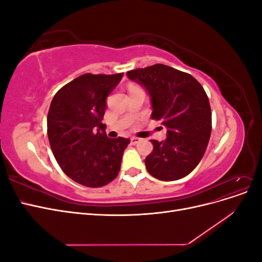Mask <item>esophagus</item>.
<instances>
[{
  "instance_id": "esophagus-1",
  "label": "esophagus",
  "mask_w": 262,
  "mask_h": 262,
  "mask_svg": "<svg viewBox=\"0 0 262 262\" xmlns=\"http://www.w3.org/2000/svg\"><path fill=\"white\" fill-rule=\"evenodd\" d=\"M140 141H141V139H139L137 137H132L131 138V143L132 144H138V143H140Z\"/></svg>"
}]
</instances>
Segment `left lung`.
<instances>
[{
    "mask_svg": "<svg viewBox=\"0 0 262 262\" xmlns=\"http://www.w3.org/2000/svg\"><path fill=\"white\" fill-rule=\"evenodd\" d=\"M150 96V118L162 120L167 139L150 140L152 153L145 158L147 171L163 181L189 175L208 147L212 114L208 95L193 76L165 64H154L126 72Z\"/></svg>",
    "mask_w": 262,
    "mask_h": 262,
    "instance_id": "8db88e82",
    "label": "left lung"
}]
</instances>
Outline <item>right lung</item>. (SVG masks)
Instances as JSON below:
<instances>
[{
  "label": "right lung",
  "instance_id": "right-lung-1",
  "mask_svg": "<svg viewBox=\"0 0 262 262\" xmlns=\"http://www.w3.org/2000/svg\"><path fill=\"white\" fill-rule=\"evenodd\" d=\"M123 73L76 77L51 101L47 126L52 153L63 172L80 185L106 186L119 173L129 139L107 137L102 118L106 98Z\"/></svg>",
  "mask_w": 262,
  "mask_h": 262
}]
</instances>
